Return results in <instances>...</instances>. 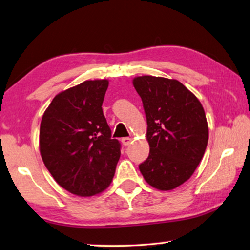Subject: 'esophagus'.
Returning <instances> with one entry per match:
<instances>
[{"label": "esophagus", "instance_id": "esophagus-1", "mask_svg": "<svg viewBox=\"0 0 250 250\" xmlns=\"http://www.w3.org/2000/svg\"><path fill=\"white\" fill-rule=\"evenodd\" d=\"M130 143H131V138H129V137L122 138V144H123L124 146H128V145H130Z\"/></svg>", "mask_w": 250, "mask_h": 250}]
</instances>
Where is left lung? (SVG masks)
I'll return each mask as SVG.
<instances>
[{
  "mask_svg": "<svg viewBox=\"0 0 250 250\" xmlns=\"http://www.w3.org/2000/svg\"><path fill=\"white\" fill-rule=\"evenodd\" d=\"M133 84L147 117L149 157L139 166L145 181L172 190L194 174L209 138L200 101L176 79L135 77Z\"/></svg>",
  "mask_w": 250,
  "mask_h": 250,
  "instance_id": "1",
  "label": "left lung"
}]
</instances>
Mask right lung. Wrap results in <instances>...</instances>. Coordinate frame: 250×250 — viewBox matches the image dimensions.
<instances>
[{
	"instance_id": "right-lung-1",
	"label": "right lung",
	"mask_w": 250,
	"mask_h": 250,
	"mask_svg": "<svg viewBox=\"0 0 250 250\" xmlns=\"http://www.w3.org/2000/svg\"><path fill=\"white\" fill-rule=\"evenodd\" d=\"M109 81H86L60 92L42 116L39 148L44 166L64 189L100 194L114 176L121 145L111 139L102 103Z\"/></svg>"
}]
</instances>
